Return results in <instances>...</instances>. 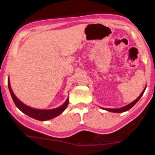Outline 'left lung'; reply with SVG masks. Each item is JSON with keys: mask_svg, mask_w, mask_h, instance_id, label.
<instances>
[{"mask_svg": "<svg viewBox=\"0 0 155 155\" xmlns=\"http://www.w3.org/2000/svg\"><path fill=\"white\" fill-rule=\"evenodd\" d=\"M146 87L144 88V90H143L142 92L141 93L140 96H139L138 98L135 100V101L132 102V103H130V104H127V105H126V106L123 107H121V108H119V109H107V108H103V107H101V108L103 109L106 110V111H111V112H114V113H122V112L127 111H128V110H129L130 109L132 108V107L134 106L136 103H137V102L139 101V100L141 98V97L143 96L144 91H145V90H146Z\"/></svg>", "mask_w": 155, "mask_h": 155, "instance_id": "left-lung-1", "label": "left lung"}]
</instances>
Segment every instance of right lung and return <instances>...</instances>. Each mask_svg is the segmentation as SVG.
Masks as SVG:
<instances>
[{"label":"right lung","instance_id":"add662e5","mask_svg":"<svg viewBox=\"0 0 155 155\" xmlns=\"http://www.w3.org/2000/svg\"><path fill=\"white\" fill-rule=\"evenodd\" d=\"M8 87L9 90L11 94L12 98L14 101L15 106L18 107V109H20L22 113H24L28 116L33 118L40 120V121H46V120H48L54 118L57 116H58L64 110L67 108L68 103H69V98H68L66 101L62 104L61 106L59 107H57L56 109H48V110H43V109H37L32 108L27 105H26L24 103H22L19 99H18L15 94L13 92L12 90L11 85H10L9 78H8Z\"/></svg>","mask_w":155,"mask_h":155}]
</instances>
